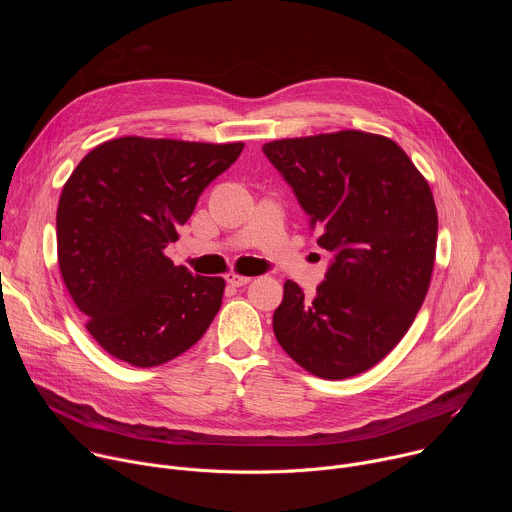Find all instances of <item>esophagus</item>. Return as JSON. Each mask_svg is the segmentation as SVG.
<instances>
[{
  "mask_svg": "<svg viewBox=\"0 0 512 512\" xmlns=\"http://www.w3.org/2000/svg\"><path fill=\"white\" fill-rule=\"evenodd\" d=\"M249 281H251V277H249V275H241V273H235V271L227 273V283H229V285H233V287L247 285Z\"/></svg>",
  "mask_w": 512,
  "mask_h": 512,
  "instance_id": "obj_1",
  "label": "esophagus"
}]
</instances>
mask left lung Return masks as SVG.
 <instances>
[{
    "instance_id": "8db88e82",
    "label": "left lung",
    "mask_w": 512,
    "mask_h": 512,
    "mask_svg": "<svg viewBox=\"0 0 512 512\" xmlns=\"http://www.w3.org/2000/svg\"><path fill=\"white\" fill-rule=\"evenodd\" d=\"M334 253L316 296L287 279L273 314L281 348L308 373L340 381L373 369L407 334L429 289L437 210L399 145L342 129L263 145Z\"/></svg>"
}]
</instances>
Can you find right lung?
Wrapping results in <instances>:
<instances>
[{
	"label": "right lung",
	"instance_id": "obj_1",
	"mask_svg": "<svg viewBox=\"0 0 512 512\" xmlns=\"http://www.w3.org/2000/svg\"><path fill=\"white\" fill-rule=\"evenodd\" d=\"M243 148L127 135L99 143L72 170L56 210L60 275L111 356L160 367L194 346L221 310L225 279L192 275L164 249Z\"/></svg>",
	"mask_w": 512,
	"mask_h": 512
}]
</instances>
